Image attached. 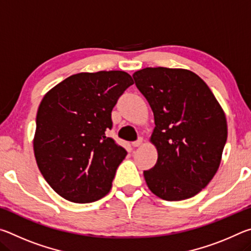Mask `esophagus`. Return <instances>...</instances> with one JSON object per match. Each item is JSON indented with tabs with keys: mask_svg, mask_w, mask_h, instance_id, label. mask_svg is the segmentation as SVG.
<instances>
[{
	"mask_svg": "<svg viewBox=\"0 0 251 251\" xmlns=\"http://www.w3.org/2000/svg\"><path fill=\"white\" fill-rule=\"evenodd\" d=\"M143 144V138H139L138 141H136V142H133V144H131V145H133L134 147H139Z\"/></svg>",
	"mask_w": 251,
	"mask_h": 251,
	"instance_id": "1",
	"label": "esophagus"
}]
</instances>
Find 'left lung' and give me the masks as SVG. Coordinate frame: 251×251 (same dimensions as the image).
Returning <instances> with one entry per match:
<instances>
[{"label":"left lung","instance_id":"8db88e82","mask_svg":"<svg viewBox=\"0 0 251 251\" xmlns=\"http://www.w3.org/2000/svg\"><path fill=\"white\" fill-rule=\"evenodd\" d=\"M133 77L155 120L151 143L158 158L144 172L148 188L168 201L194 197L209 184L222 161L228 134L224 109L192 71L146 67Z\"/></svg>","mask_w":251,"mask_h":251}]
</instances>
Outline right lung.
Returning a JSON list of instances; mask_svg holds the SVG:
<instances>
[{"mask_svg":"<svg viewBox=\"0 0 251 251\" xmlns=\"http://www.w3.org/2000/svg\"><path fill=\"white\" fill-rule=\"evenodd\" d=\"M133 84L123 71L78 73L42 100L34 155L45 180L66 201L93 202L109 193L127 151L105 133L117 100Z\"/></svg>","mask_w":251,"mask_h":251,"instance_id":"obj_1","label":"right lung"}]
</instances>
